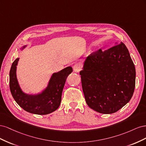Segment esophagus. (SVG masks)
Returning a JSON list of instances; mask_svg holds the SVG:
<instances>
[{"label": "esophagus", "instance_id": "1", "mask_svg": "<svg viewBox=\"0 0 146 146\" xmlns=\"http://www.w3.org/2000/svg\"><path fill=\"white\" fill-rule=\"evenodd\" d=\"M73 69H74V70L75 72H79L81 70V67H80V66L78 64H75L73 66Z\"/></svg>", "mask_w": 146, "mask_h": 146}]
</instances>
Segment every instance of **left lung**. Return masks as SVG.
Instances as JSON below:
<instances>
[{
	"label": "left lung",
	"mask_w": 146,
	"mask_h": 146,
	"mask_svg": "<svg viewBox=\"0 0 146 146\" xmlns=\"http://www.w3.org/2000/svg\"><path fill=\"white\" fill-rule=\"evenodd\" d=\"M86 102L96 111L111 114L130 100L136 70L129 52L122 42L88 56L80 72Z\"/></svg>",
	"instance_id": "obj_1"
}]
</instances>
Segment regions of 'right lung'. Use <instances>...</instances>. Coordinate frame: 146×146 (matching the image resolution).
<instances>
[{"label": "right lung", "instance_id": "add662e5", "mask_svg": "<svg viewBox=\"0 0 146 146\" xmlns=\"http://www.w3.org/2000/svg\"><path fill=\"white\" fill-rule=\"evenodd\" d=\"M26 46L22 47L21 50H23ZM19 60V58H17L14 61L10 71V91L16 103L25 111L39 115L55 111L60 107L66 78L72 72V68L69 66L54 73L44 90L36 94H29L23 92L17 81L16 69Z\"/></svg>", "mask_w": 146, "mask_h": 146}]
</instances>
